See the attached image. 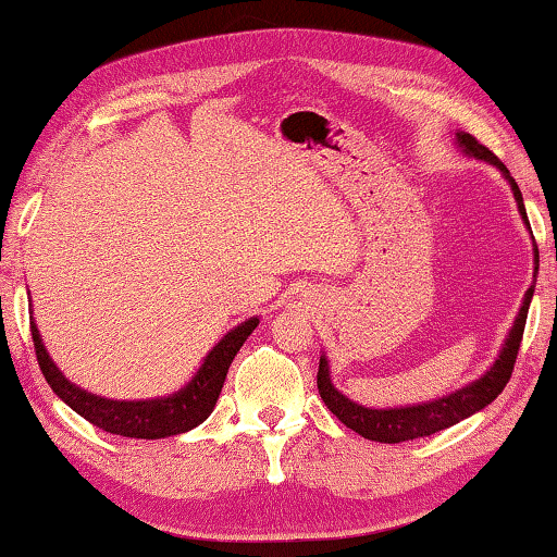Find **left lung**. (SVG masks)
<instances>
[{"label":"left lung","mask_w":557,"mask_h":557,"mask_svg":"<svg viewBox=\"0 0 557 557\" xmlns=\"http://www.w3.org/2000/svg\"><path fill=\"white\" fill-rule=\"evenodd\" d=\"M455 145L459 147V152L465 157L479 159V162L492 164L498 169V172H502L508 186H511L518 213H521V219H523V225L531 231L521 188H518L516 178L508 174V169L498 162V157L488 152L484 145H479L474 137L467 135V132H455ZM533 265H535L533 282H531V287L525 289L521 309H518V314L513 319V326L508 329V336L504 338L502 351H498L496 361L492 363V369H488L484 375H479L476 381L461 385V388L442 395V398H432L425 403L398 405V408H366V405L351 400L348 395H344L336 388L332 381V371H329V358H326V354H322L319 356L317 388H319V395H322L326 408L332 410L348 430L358 432V435L366 440L385 442V445L435 435V432H440V430H447L451 425H457V422L467 420L469 414L484 410L488 403H494L498 398V393L506 388V383L513 373V363H516L518 348H521V338H523V329H525L528 307H531L533 289H535V272H539V248H535V245H533Z\"/></svg>","instance_id":"obj_1"}]
</instances>
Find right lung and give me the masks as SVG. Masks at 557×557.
I'll return each mask as SVG.
<instances>
[{"label": "right lung", "mask_w": 557, "mask_h": 557, "mask_svg": "<svg viewBox=\"0 0 557 557\" xmlns=\"http://www.w3.org/2000/svg\"><path fill=\"white\" fill-rule=\"evenodd\" d=\"M258 324L260 317H250L238 326H233L231 332L206 354L199 371L191 375V381H188L184 388L162 395V398L139 400L102 398L98 393H88L86 388H81V385L65 379L59 366L53 363V358L46 351L39 326H36L34 319L32 336L44 379L49 381L51 391L59 395L71 410L92 422L96 428L110 432V435L135 440H162L194 430L209 418L215 408V400H219L235 354L240 351L245 338L256 332Z\"/></svg>", "instance_id": "add662e5"}]
</instances>
